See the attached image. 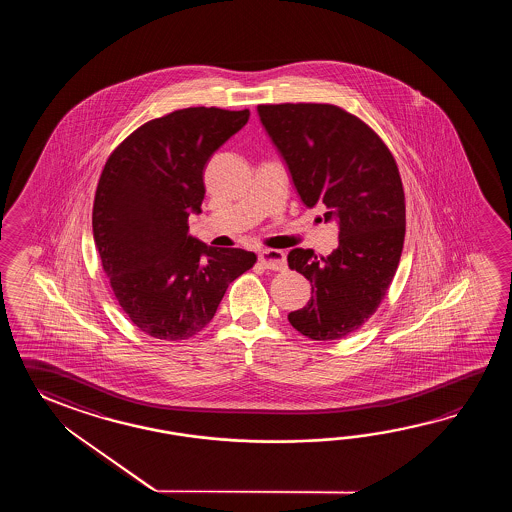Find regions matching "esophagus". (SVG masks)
Masks as SVG:
<instances>
[{"instance_id": "esophagus-1", "label": "esophagus", "mask_w": 512, "mask_h": 512, "mask_svg": "<svg viewBox=\"0 0 512 512\" xmlns=\"http://www.w3.org/2000/svg\"><path fill=\"white\" fill-rule=\"evenodd\" d=\"M258 260L265 269H271V271H282L287 265V258H285V252L278 251V249H265L258 254Z\"/></svg>"}]
</instances>
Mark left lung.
Instances as JSON below:
<instances>
[{
  "label": "left lung",
  "instance_id": "obj_1",
  "mask_svg": "<svg viewBox=\"0 0 512 512\" xmlns=\"http://www.w3.org/2000/svg\"><path fill=\"white\" fill-rule=\"evenodd\" d=\"M305 207L337 221L338 247L327 258L293 249L289 267L311 282V300L289 313L313 340L357 331L381 304L401 260L406 208L401 175L379 135L331 104L258 106Z\"/></svg>",
  "mask_w": 512,
  "mask_h": 512
}]
</instances>
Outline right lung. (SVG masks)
<instances>
[{
    "label": "right lung",
    "instance_id": "add662e5",
    "mask_svg": "<svg viewBox=\"0 0 512 512\" xmlns=\"http://www.w3.org/2000/svg\"><path fill=\"white\" fill-rule=\"evenodd\" d=\"M249 109L186 108L133 131L98 181L93 238L115 298L150 337H194L256 254L188 234L201 212L212 153L247 124Z\"/></svg>",
    "mask_w": 512,
    "mask_h": 512
}]
</instances>
